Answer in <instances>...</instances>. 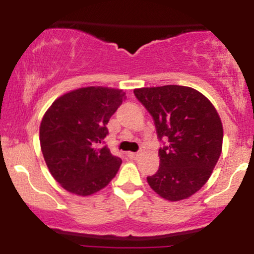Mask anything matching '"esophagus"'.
<instances>
[{
    "label": "esophagus",
    "mask_w": 254,
    "mask_h": 254,
    "mask_svg": "<svg viewBox=\"0 0 254 254\" xmlns=\"http://www.w3.org/2000/svg\"><path fill=\"white\" fill-rule=\"evenodd\" d=\"M127 156H129L131 160H136L137 157L139 156V154L138 153H131V151H130V153H127Z\"/></svg>",
    "instance_id": "obj_1"
}]
</instances>
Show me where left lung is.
Here are the masks:
<instances>
[{
  "instance_id": "obj_1",
  "label": "left lung",
  "mask_w": 254,
  "mask_h": 254,
  "mask_svg": "<svg viewBox=\"0 0 254 254\" xmlns=\"http://www.w3.org/2000/svg\"><path fill=\"white\" fill-rule=\"evenodd\" d=\"M155 123L160 166L147 182L171 202L191 197L209 180L222 151L223 127L208 98L191 87L168 84L133 89Z\"/></svg>"
}]
</instances>
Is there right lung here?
I'll list each match as a JSON object with an SVG mask.
<instances>
[{"label": "right lung", "mask_w": 254, "mask_h": 254, "mask_svg": "<svg viewBox=\"0 0 254 254\" xmlns=\"http://www.w3.org/2000/svg\"><path fill=\"white\" fill-rule=\"evenodd\" d=\"M125 98L123 89L83 87L57 98L44 115L39 127L44 160L70 193L90 196L117 174L122 160L103 143L111 116Z\"/></svg>", "instance_id": "obj_1"}]
</instances>
